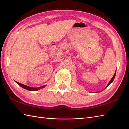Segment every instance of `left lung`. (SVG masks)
Here are the masks:
<instances>
[{
	"label": "left lung",
	"mask_w": 129,
	"mask_h": 129,
	"mask_svg": "<svg viewBox=\"0 0 129 129\" xmlns=\"http://www.w3.org/2000/svg\"><path fill=\"white\" fill-rule=\"evenodd\" d=\"M116 72H115V74H114V76H113V78H112V79H111V80H110V81H109V83H108V85H107V86H106V87H108L109 85H110V84H111L112 83H113V80H114V78H115V75H116ZM106 87H105V88H106Z\"/></svg>",
	"instance_id": "obj_1"
}]
</instances>
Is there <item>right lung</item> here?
Returning a JSON list of instances; mask_svg holds the SVG:
<instances>
[{
	"instance_id": "obj_1",
	"label": "right lung",
	"mask_w": 129,
	"mask_h": 129,
	"mask_svg": "<svg viewBox=\"0 0 129 129\" xmlns=\"http://www.w3.org/2000/svg\"><path fill=\"white\" fill-rule=\"evenodd\" d=\"M15 82L19 85H20L21 87H23V88L25 89L26 90H29V91H37V90H39L40 89H42V88H43V87H44L45 86V85H44V86H40V87H32L26 86V85H24V84L19 83H18V82H16V81H15Z\"/></svg>"
}]
</instances>
